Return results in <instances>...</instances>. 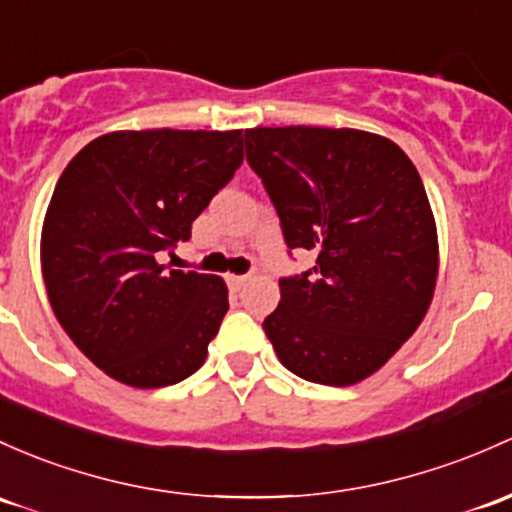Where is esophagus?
I'll list each match as a JSON object with an SVG mask.
<instances>
[{"instance_id": "1", "label": "esophagus", "mask_w": 512, "mask_h": 512, "mask_svg": "<svg viewBox=\"0 0 512 512\" xmlns=\"http://www.w3.org/2000/svg\"><path fill=\"white\" fill-rule=\"evenodd\" d=\"M247 282H250V277H247V274H228V284H230V289H235V292H240Z\"/></svg>"}]
</instances>
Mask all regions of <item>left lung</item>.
I'll return each mask as SVG.
<instances>
[{"instance_id":"left-lung-1","label":"left lung","mask_w":512,"mask_h":512,"mask_svg":"<svg viewBox=\"0 0 512 512\" xmlns=\"http://www.w3.org/2000/svg\"><path fill=\"white\" fill-rule=\"evenodd\" d=\"M247 161L270 193L289 250L314 252L279 279L265 333L287 370L346 387L370 378L417 331L432 304L439 240L417 169L363 129H245Z\"/></svg>"}]
</instances>
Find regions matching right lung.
Instances as JSON below:
<instances>
[{
	"label": "right lung",
	"instance_id": "right-lung-1",
	"mask_svg": "<svg viewBox=\"0 0 512 512\" xmlns=\"http://www.w3.org/2000/svg\"><path fill=\"white\" fill-rule=\"evenodd\" d=\"M242 164V129H122L63 169L41 228V274L58 324L88 360L139 390L181 383L228 311L215 274L169 270L157 252Z\"/></svg>",
	"mask_w": 512,
	"mask_h": 512
}]
</instances>
